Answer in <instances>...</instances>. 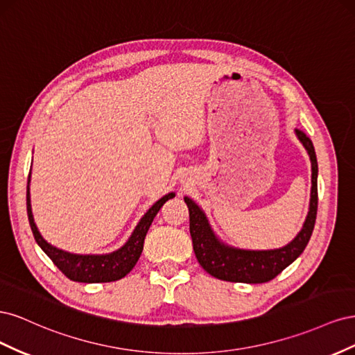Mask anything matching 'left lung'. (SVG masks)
<instances>
[{
    "label": "left lung",
    "mask_w": 355,
    "mask_h": 355,
    "mask_svg": "<svg viewBox=\"0 0 355 355\" xmlns=\"http://www.w3.org/2000/svg\"><path fill=\"white\" fill-rule=\"evenodd\" d=\"M295 133L311 159V198L302 230L292 241L280 249L249 250L223 243L213 231L206 213L198 204L189 197H184L189 209V232L196 256L204 271L210 275L232 283H266L295 262L305 250L317 218L318 164L311 139L300 130H295Z\"/></svg>",
    "instance_id": "obj_1"
}]
</instances>
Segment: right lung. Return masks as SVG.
Wrapping results in <instances>:
<instances>
[{
    "mask_svg": "<svg viewBox=\"0 0 355 355\" xmlns=\"http://www.w3.org/2000/svg\"><path fill=\"white\" fill-rule=\"evenodd\" d=\"M29 182L31 173L26 187V210L34 239L37 244L41 247V250L53 261V263H55L69 280L78 283H110L120 280V278L130 272L136 262L139 261V257H141L146 232L149 227H151L157 213L163 207V204L167 200L175 197V192H168L167 196L161 197L158 201H155L141 218V220H139L128 240L118 250L103 254H78L62 250L59 247L47 243L44 237L40 234L34 222V214H32Z\"/></svg>",
    "mask_w": 355,
    "mask_h": 355,
    "instance_id": "add662e5",
    "label": "right lung"
}]
</instances>
